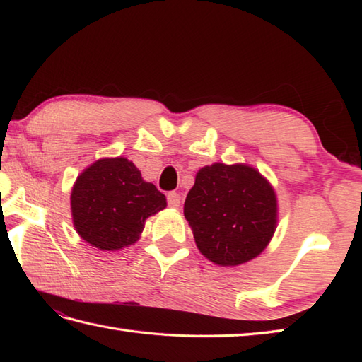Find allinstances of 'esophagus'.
Listing matches in <instances>:
<instances>
[{"instance_id":"1","label":"esophagus","mask_w":362,"mask_h":362,"mask_svg":"<svg viewBox=\"0 0 362 362\" xmlns=\"http://www.w3.org/2000/svg\"><path fill=\"white\" fill-rule=\"evenodd\" d=\"M180 194H177V193H168V205L169 206H173V209H179L180 206Z\"/></svg>"}]
</instances>
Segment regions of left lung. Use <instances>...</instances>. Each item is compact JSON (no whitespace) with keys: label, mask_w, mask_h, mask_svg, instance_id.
Wrapping results in <instances>:
<instances>
[{"label":"left lung","mask_w":362,"mask_h":362,"mask_svg":"<svg viewBox=\"0 0 362 362\" xmlns=\"http://www.w3.org/2000/svg\"><path fill=\"white\" fill-rule=\"evenodd\" d=\"M183 214L197 249L218 266H240L271 243L279 222L275 189L245 163H213L196 174Z\"/></svg>","instance_id":"1"}]
</instances>
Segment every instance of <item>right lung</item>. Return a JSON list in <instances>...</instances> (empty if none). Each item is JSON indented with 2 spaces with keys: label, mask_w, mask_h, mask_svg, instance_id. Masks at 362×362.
<instances>
[{
  "label": "right lung",
  "mask_w": 362,
  "mask_h": 362,
  "mask_svg": "<svg viewBox=\"0 0 362 362\" xmlns=\"http://www.w3.org/2000/svg\"><path fill=\"white\" fill-rule=\"evenodd\" d=\"M76 232L99 250L134 245L149 216L166 209V197L126 157L99 158L78 175L71 189Z\"/></svg>",
  "instance_id": "add662e5"
}]
</instances>
